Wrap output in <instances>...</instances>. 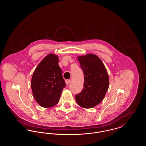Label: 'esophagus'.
Returning <instances> with one entry per match:
<instances>
[{
  "mask_svg": "<svg viewBox=\"0 0 146 146\" xmlns=\"http://www.w3.org/2000/svg\"><path fill=\"white\" fill-rule=\"evenodd\" d=\"M70 82H71V81H70V80H66L65 81L66 85H68V84L70 83Z\"/></svg>",
  "mask_w": 146,
  "mask_h": 146,
  "instance_id": "esophagus-1",
  "label": "esophagus"
}]
</instances>
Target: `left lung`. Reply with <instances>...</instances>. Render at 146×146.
<instances>
[{
	"mask_svg": "<svg viewBox=\"0 0 146 146\" xmlns=\"http://www.w3.org/2000/svg\"><path fill=\"white\" fill-rule=\"evenodd\" d=\"M84 74V88L75 96L76 102L84 108H91L104 98L109 88V76L104 64L95 54L77 57Z\"/></svg>",
	"mask_w": 146,
	"mask_h": 146,
	"instance_id": "obj_1",
	"label": "left lung"
}]
</instances>
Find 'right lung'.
<instances>
[{
    "instance_id": "obj_1",
    "label": "right lung",
    "mask_w": 146,
    "mask_h": 146,
    "mask_svg": "<svg viewBox=\"0 0 146 146\" xmlns=\"http://www.w3.org/2000/svg\"><path fill=\"white\" fill-rule=\"evenodd\" d=\"M58 58L54 54L47 55L39 63L32 77L33 95L36 102L44 108L55 106L66 86Z\"/></svg>"
}]
</instances>
